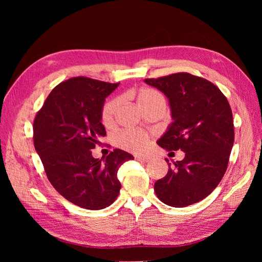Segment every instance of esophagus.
Instances as JSON below:
<instances>
[{"label":"esophagus","mask_w":262,"mask_h":262,"mask_svg":"<svg viewBox=\"0 0 262 262\" xmlns=\"http://www.w3.org/2000/svg\"><path fill=\"white\" fill-rule=\"evenodd\" d=\"M137 161L139 162H142V163H148L150 161V158L148 156H143V155H138L136 156Z\"/></svg>","instance_id":"obj_1"}]
</instances>
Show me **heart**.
Returning a JSON list of instances; mask_svg holds the SVG:
<instances>
[{"mask_svg": "<svg viewBox=\"0 0 262 262\" xmlns=\"http://www.w3.org/2000/svg\"><path fill=\"white\" fill-rule=\"evenodd\" d=\"M131 96L136 98L137 104L140 108L156 104V102H164V98L162 95L157 91L150 89H142L137 94L132 93ZM118 107L119 100L112 99L107 102L104 108H102L101 118L102 122L106 125H109L114 122ZM118 144L125 149L131 150V152H143V150H145L148 146V138L146 134L142 132L128 130L122 132L120 136L118 137Z\"/></svg>", "mask_w": 262, "mask_h": 262, "instance_id": "1", "label": "heart"}]
</instances>
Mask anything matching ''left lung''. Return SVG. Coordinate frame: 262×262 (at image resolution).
I'll list each match as a JSON object with an SVG mask.
<instances>
[{
  "label": "left lung",
  "instance_id": "8db88e82",
  "mask_svg": "<svg viewBox=\"0 0 262 262\" xmlns=\"http://www.w3.org/2000/svg\"><path fill=\"white\" fill-rule=\"evenodd\" d=\"M144 82L161 91L169 102L172 121L157 144L185 153L184 160L173 166L167 163V175L155 182L154 191L169 207H188L207 198L226 171L234 144L231 106L215 85L189 73Z\"/></svg>",
  "mask_w": 262,
  "mask_h": 262
}]
</instances>
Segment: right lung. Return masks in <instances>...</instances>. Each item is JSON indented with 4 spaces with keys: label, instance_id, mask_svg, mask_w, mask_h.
<instances>
[{
    "label": "right lung",
    "instance_id": "add662e5",
    "mask_svg": "<svg viewBox=\"0 0 262 262\" xmlns=\"http://www.w3.org/2000/svg\"><path fill=\"white\" fill-rule=\"evenodd\" d=\"M119 84L70 78L54 87L35 118L34 144L47 177L62 196L83 209L114 203L121 188L118 169L134 158L116 148L99 160L91 150L106 136L102 108Z\"/></svg>",
    "mask_w": 262,
    "mask_h": 262
}]
</instances>
